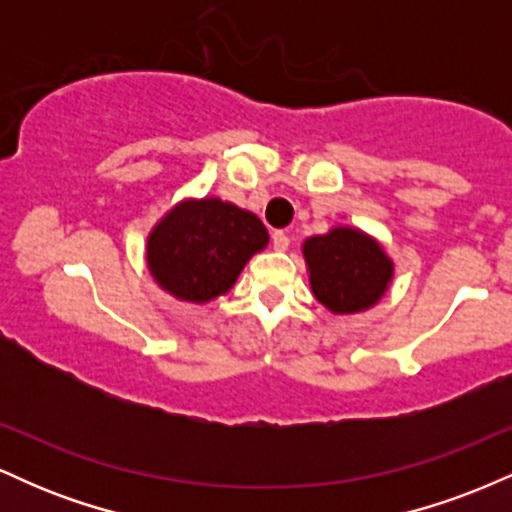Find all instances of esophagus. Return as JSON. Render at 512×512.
<instances>
[{"label":"esophagus","mask_w":512,"mask_h":512,"mask_svg":"<svg viewBox=\"0 0 512 512\" xmlns=\"http://www.w3.org/2000/svg\"><path fill=\"white\" fill-rule=\"evenodd\" d=\"M272 243H274V250H279V252H284V250H289V236H286L284 231H274V236H272Z\"/></svg>","instance_id":"esophagus-1"}]
</instances>
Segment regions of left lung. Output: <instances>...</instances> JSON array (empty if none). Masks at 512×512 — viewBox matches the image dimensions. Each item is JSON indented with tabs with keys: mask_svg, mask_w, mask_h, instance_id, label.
<instances>
[{
	"mask_svg": "<svg viewBox=\"0 0 512 512\" xmlns=\"http://www.w3.org/2000/svg\"><path fill=\"white\" fill-rule=\"evenodd\" d=\"M303 255L315 298L337 315L373 308L395 274L383 245L351 226L308 238Z\"/></svg>",
	"mask_w": 512,
	"mask_h": 512,
	"instance_id": "8db88e82",
	"label": "left lung"
}]
</instances>
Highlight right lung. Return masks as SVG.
<instances>
[{
    "label": "right lung",
    "mask_w": 512,
    "mask_h": 512,
    "mask_svg": "<svg viewBox=\"0 0 512 512\" xmlns=\"http://www.w3.org/2000/svg\"><path fill=\"white\" fill-rule=\"evenodd\" d=\"M269 233L252 211L216 197L185 199L156 223L146 264L156 284L187 303H209L233 289Z\"/></svg>",
    "instance_id": "obj_1"
}]
</instances>
